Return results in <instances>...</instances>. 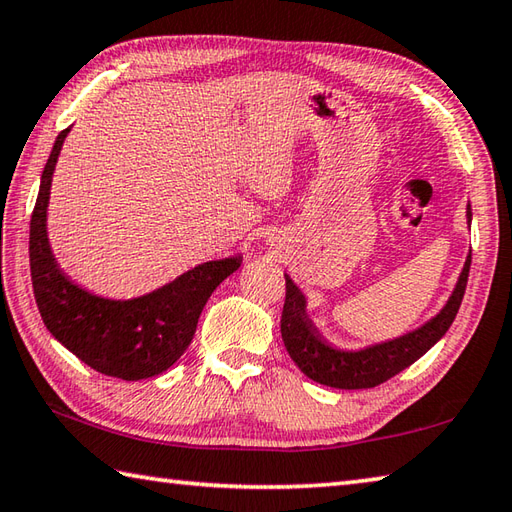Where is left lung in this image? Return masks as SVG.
<instances>
[{"label": "left lung", "instance_id": "left-lung-1", "mask_svg": "<svg viewBox=\"0 0 512 512\" xmlns=\"http://www.w3.org/2000/svg\"><path fill=\"white\" fill-rule=\"evenodd\" d=\"M466 215L470 222V217H473L470 206ZM468 270L470 255L462 275L457 279L453 295L448 297L446 306L430 322L413 330V333L390 339L384 344L368 346L364 350H339L328 346L306 315V297L302 295V290L286 275V302L282 310L284 346L299 370L317 384L344 390L375 388L397 373H402L410 364H415L419 357L428 353L446 335L450 324L455 322L459 306H462Z\"/></svg>", "mask_w": 512, "mask_h": 512}]
</instances>
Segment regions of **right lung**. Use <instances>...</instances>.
Instances as JSON below:
<instances>
[{
  "mask_svg": "<svg viewBox=\"0 0 512 512\" xmlns=\"http://www.w3.org/2000/svg\"><path fill=\"white\" fill-rule=\"evenodd\" d=\"M68 130L57 135L50 150L30 217V279L39 315L50 335L97 373L126 382L155 377L184 355L208 297L242 266V257L199 264L175 282L126 302L97 297L70 282L46 233L50 182Z\"/></svg>",
  "mask_w": 512,
  "mask_h": 512,
  "instance_id": "1",
  "label": "right lung"
}]
</instances>
